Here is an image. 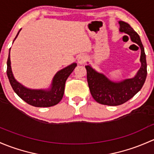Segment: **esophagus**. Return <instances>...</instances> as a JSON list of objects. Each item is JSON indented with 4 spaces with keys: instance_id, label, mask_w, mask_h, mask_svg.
Returning a JSON list of instances; mask_svg holds the SVG:
<instances>
[{
    "instance_id": "esophagus-1",
    "label": "esophagus",
    "mask_w": 154,
    "mask_h": 154,
    "mask_svg": "<svg viewBox=\"0 0 154 154\" xmlns=\"http://www.w3.org/2000/svg\"><path fill=\"white\" fill-rule=\"evenodd\" d=\"M87 61V56L85 55H81L78 57V63L79 64H85V61Z\"/></svg>"
}]
</instances>
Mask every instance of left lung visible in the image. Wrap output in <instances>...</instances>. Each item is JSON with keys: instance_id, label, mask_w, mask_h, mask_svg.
Listing matches in <instances>:
<instances>
[{"instance_id": "8db88e82", "label": "left lung", "mask_w": 154, "mask_h": 154, "mask_svg": "<svg viewBox=\"0 0 154 154\" xmlns=\"http://www.w3.org/2000/svg\"><path fill=\"white\" fill-rule=\"evenodd\" d=\"M119 23V32L128 35L131 40L140 47L141 66L134 77L120 82H113L93 69L90 64L85 66L92 96L99 104L109 106L120 105L134 97L142 89L147 77L146 55L140 37L128 23L120 20Z\"/></svg>"}]
</instances>
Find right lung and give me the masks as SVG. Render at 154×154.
Segmentation results:
<instances>
[{
  "label": "right lung",
  "mask_w": 154,
  "mask_h": 154,
  "mask_svg": "<svg viewBox=\"0 0 154 154\" xmlns=\"http://www.w3.org/2000/svg\"><path fill=\"white\" fill-rule=\"evenodd\" d=\"M18 31L16 37H18ZM13 41V42H14ZM76 63H72L70 65L63 68L58 71L54 75L50 87L47 89H30L23 86L15 79L11 67L10 61V50L7 59V74L10 85L15 93L23 101L32 106L37 107H48L55 105L62 99L64 93L65 82L67 78L69 76L75 66Z\"/></svg>",
  "instance_id": "obj_1"
}]
</instances>
